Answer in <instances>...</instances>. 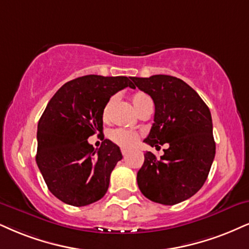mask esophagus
Here are the masks:
<instances>
[{
	"label": "esophagus",
	"instance_id": "1",
	"mask_svg": "<svg viewBox=\"0 0 249 249\" xmlns=\"http://www.w3.org/2000/svg\"><path fill=\"white\" fill-rule=\"evenodd\" d=\"M121 152H122V156H124V157H125V156L128 155V150L127 149H122Z\"/></svg>",
	"mask_w": 249,
	"mask_h": 249
}]
</instances>
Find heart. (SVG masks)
Instances as JSON below:
<instances>
[{
  "label": "heart",
  "mask_w": 249,
  "mask_h": 249,
  "mask_svg": "<svg viewBox=\"0 0 249 249\" xmlns=\"http://www.w3.org/2000/svg\"><path fill=\"white\" fill-rule=\"evenodd\" d=\"M116 97L109 98V100L107 101L105 107H104L103 110V118L104 120H108L110 114H112L113 107L115 105ZM131 103L135 108H136L137 112L142 113L146 107L152 106V100L148 94L144 93V92H136V93L133 94L131 97ZM110 140L116 144H119L120 146H124V148H129V146H133L134 144L137 143V141L140 139V135L136 133V131H131L127 129H114L110 131L109 134Z\"/></svg>",
  "instance_id": "heart-1"
}]
</instances>
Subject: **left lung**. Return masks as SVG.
<instances>
[{
	"label": "left lung",
	"mask_w": 249,
	"mask_h": 249,
	"mask_svg": "<svg viewBox=\"0 0 249 249\" xmlns=\"http://www.w3.org/2000/svg\"><path fill=\"white\" fill-rule=\"evenodd\" d=\"M135 87L155 103V119L144 142L159 149L157 158L144 153L137 172V185L146 198L174 205L196 194L204 185L213 165L216 143L209 107L182 79L168 75L133 77Z\"/></svg>",
	"instance_id": "1"
}]
</instances>
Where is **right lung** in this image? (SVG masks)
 <instances>
[{
    "instance_id": "right-lung-1",
    "label": "right lung",
    "mask_w": 249,
    "mask_h": 249,
    "mask_svg": "<svg viewBox=\"0 0 249 249\" xmlns=\"http://www.w3.org/2000/svg\"><path fill=\"white\" fill-rule=\"evenodd\" d=\"M133 77L88 75L62 85L47 104L38 124L36 160L50 192L73 207L99 201L121 151L104 140L94 150L88 139L103 133V110L109 98L134 88Z\"/></svg>"
}]
</instances>
